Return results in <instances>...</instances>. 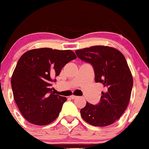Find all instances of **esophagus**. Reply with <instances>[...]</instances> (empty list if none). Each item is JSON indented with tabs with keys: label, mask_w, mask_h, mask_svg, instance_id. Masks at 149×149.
Here are the masks:
<instances>
[{
	"label": "esophagus",
	"mask_w": 149,
	"mask_h": 149,
	"mask_svg": "<svg viewBox=\"0 0 149 149\" xmlns=\"http://www.w3.org/2000/svg\"><path fill=\"white\" fill-rule=\"evenodd\" d=\"M77 96H74V95H72V96H70V98L72 99V100H75V99H76L77 98Z\"/></svg>",
	"instance_id": "1"
}]
</instances>
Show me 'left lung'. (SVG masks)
<instances>
[{"label": "left lung", "instance_id": "1", "mask_svg": "<svg viewBox=\"0 0 149 149\" xmlns=\"http://www.w3.org/2000/svg\"><path fill=\"white\" fill-rule=\"evenodd\" d=\"M76 54L93 66L95 81L105 88L100 102L94 105L87 102L81 115L94 126L109 125L120 118L130 101L133 81L125 58L115 48L101 45L78 49Z\"/></svg>", "mask_w": 149, "mask_h": 149}]
</instances>
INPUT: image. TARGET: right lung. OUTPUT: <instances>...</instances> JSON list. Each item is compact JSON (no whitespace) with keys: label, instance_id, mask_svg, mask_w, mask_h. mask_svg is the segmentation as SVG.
Returning <instances> with one entry per match:
<instances>
[{"label":"right lung","instance_id":"add662e5","mask_svg":"<svg viewBox=\"0 0 149 149\" xmlns=\"http://www.w3.org/2000/svg\"><path fill=\"white\" fill-rule=\"evenodd\" d=\"M76 58L69 49L46 47L31 49L21 56L10 83L15 102L26 120L46 125L58 118L67 99L52 92V78Z\"/></svg>","mask_w":149,"mask_h":149}]
</instances>
